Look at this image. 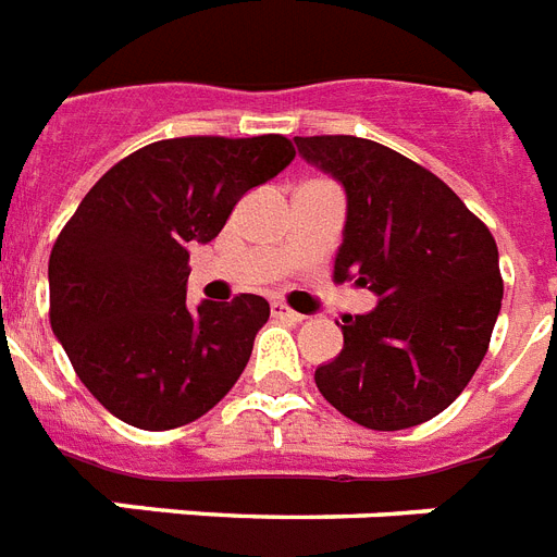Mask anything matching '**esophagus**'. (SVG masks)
<instances>
[{
	"label": "esophagus",
	"instance_id": "obj_1",
	"mask_svg": "<svg viewBox=\"0 0 557 557\" xmlns=\"http://www.w3.org/2000/svg\"><path fill=\"white\" fill-rule=\"evenodd\" d=\"M270 313H273L275 319H282V322H301V319H305V315L290 310L284 301H273V305H270Z\"/></svg>",
	"mask_w": 557,
	"mask_h": 557
}]
</instances>
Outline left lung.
<instances>
[{"instance_id": "8db88e82", "label": "left lung", "mask_w": 557, "mask_h": 557, "mask_svg": "<svg viewBox=\"0 0 557 557\" xmlns=\"http://www.w3.org/2000/svg\"><path fill=\"white\" fill-rule=\"evenodd\" d=\"M299 154L348 193L333 282L380 296L342 319L345 348L315 368L348 420L399 431L437 417L469 385L495 331L504 278L488 226L411 158L354 135L296 137Z\"/></svg>"}]
</instances>
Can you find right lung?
I'll use <instances>...</instances> for the list:
<instances>
[{
    "label": "right lung",
    "instance_id": "add662e5",
    "mask_svg": "<svg viewBox=\"0 0 557 557\" xmlns=\"http://www.w3.org/2000/svg\"><path fill=\"white\" fill-rule=\"evenodd\" d=\"M296 158L284 135H193L137 149L97 181L48 258L51 327L117 420L166 431L226 397L270 319L261 296L186 305L189 247Z\"/></svg>",
    "mask_w": 557,
    "mask_h": 557
}]
</instances>
